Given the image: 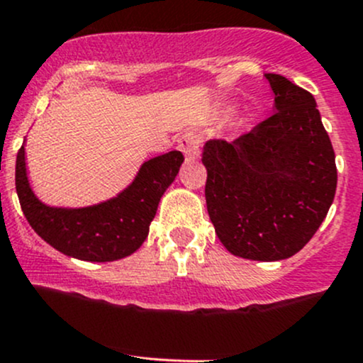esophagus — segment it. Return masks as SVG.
Here are the masks:
<instances>
[{"mask_svg":"<svg viewBox=\"0 0 363 363\" xmlns=\"http://www.w3.org/2000/svg\"><path fill=\"white\" fill-rule=\"evenodd\" d=\"M200 136L196 133H184L181 138H179V150L186 155L188 160H194L200 155Z\"/></svg>","mask_w":363,"mask_h":363,"instance_id":"1","label":"esophagus"}]
</instances>
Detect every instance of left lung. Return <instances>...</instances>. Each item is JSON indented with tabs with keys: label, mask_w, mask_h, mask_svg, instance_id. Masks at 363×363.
<instances>
[{
	"label": "left lung",
	"mask_w": 363,
	"mask_h": 363,
	"mask_svg": "<svg viewBox=\"0 0 363 363\" xmlns=\"http://www.w3.org/2000/svg\"><path fill=\"white\" fill-rule=\"evenodd\" d=\"M274 115L234 141L203 146L210 220L227 252L258 262L293 257L324 222L337 184L336 157L315 98L265 74Z\"/></svg>",
	"instance_id": "1"
}]
</instances>
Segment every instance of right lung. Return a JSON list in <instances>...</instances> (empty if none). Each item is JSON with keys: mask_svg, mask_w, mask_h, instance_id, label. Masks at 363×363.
<instances>
[{"mask_svg": "<svg viewBox=\"0 0 363 363\" xmlns=\"http://www.w3.org/2000/svg\"><path fill=\"white\" fill-rule=\"evenodd\" d=\"M182 162L181 151L150 158L117 196L91 206L65 208L46 205L35 196L27 177L22 145L15 165V186L27 222L48 245L77 260L113 262L141 248L158 203L175 181Z\"/></svg>", "mask_w": 363, "mask_h": 363, "instance_id": "1", "label": "right lung"}]
</instances>
